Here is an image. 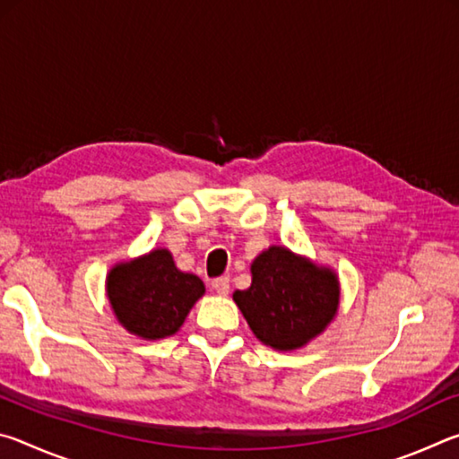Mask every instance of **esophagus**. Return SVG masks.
<instances>
[{
	"label": "esophagus",
	"mask_w": 459,
	"mask_h": 459,
	"mask_svg": "<svg viewBox=\"0 0 459 459\" xmlns=\"http://www.w3.org/2000/svg\"><path fill=\"white\" fill-rule=\"evenodd\" d=\"M212 290L219 295H229L230 291V279L229 277H219L212 281Z\"/></svg>",
	"instance_id": "34e87169"
}]
</instances>
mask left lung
Segmentation results:
<instances>
[{
	"label": "left lung",
	"instance_id": "obj_1",
	"mask_svg": "<svg viewBox=\"0 0 459 459\" xmlns=\"http://www.w3.org/2000/svg\"><path fill=\"white\" fill-rule=\"evenodd\" d=\"M232 299L248 328L273 351H299L333 322L340 307V279L328 265L271 245L251 263V287Z\"/></svg>",
	"mask_w": 459,
	"mask_h": 459
}]
</instances>
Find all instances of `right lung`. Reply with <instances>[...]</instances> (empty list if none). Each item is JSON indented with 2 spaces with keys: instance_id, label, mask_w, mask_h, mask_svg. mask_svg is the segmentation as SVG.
<instances>
[{
  "instance_id": "1",
  "label": "right lung",
  "mask_w": 459,
  "mask_h": 459,
  "mask_svg": "<svg viewBox=\"0 0 459 459\" xmlns=\"http://www.w3.org/2000/svg\"><path fill=\"white\" fill-rule=\"evenodd\" d=\"M105 291L117 322L142 340H164L182 328L186 316L206 287L194 273L176 267L164 247L129 261L115 263Z\"/></svg>"
}]
</instances>
